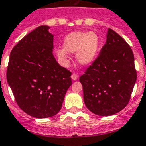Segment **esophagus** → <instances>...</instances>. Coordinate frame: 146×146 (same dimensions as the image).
Returning <instances> with one entry per match:
<instances>
[{"label": "esophagus", "instance_id": "1", "mask_svg": "<svg viewBox=\"0 0 146 146\" xmlns=\"http://www.w3.org/2000/svg\"><path fill=\"white\" fill-rule=\"evenodd\" d=\"M71 78H72V79L73 80H76L78 78V74H75V73H73V74H72V76H71Z\"/></svg>", "mask_w": 146, "mask_h": 146}]
</instances>
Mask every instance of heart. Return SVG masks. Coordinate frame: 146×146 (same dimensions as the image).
Returning a JSON list of instances; mask_svg holds the SVG:
<instances>
[{
  "instance_id": "obj_1",
  "label": "heart",
  "mask_w": 146,
  "mask_h": 146,
  "mask_svg": "<svg viewBox=\"0 0 146 146\" xmlns=\"http://www.w3.org/2000/svg\"><path fill=\"white\" fill-rule=\"evenodd\" d=\"M64 49L56 50V54L61 60H66L69 53H77L78 62L81 65L91 63L96 57L100 46L99 37L96 32L74 31L66 36L63 42Z\"/></svg>"
}]
</instances>
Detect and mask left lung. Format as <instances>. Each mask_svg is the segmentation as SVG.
Segmentation results:
<instances>
[{
  "label": "left lung",
  "mask_w": 146,
  "mask_h": 146,
  "mask_svg": "<svg viewBox=\"0 0 146 146\" xmlns=\"http://www.w3.org/2000/svg\"><path fill=\"white\" fill-rule=\"evenodd\" d=\"M137 76L132 49L109 28L99 55L79 78L86 108L104 116L121 111L131 99Z\"/></svg>",
  "instance_id": "8db88e82"
}]
</instances>
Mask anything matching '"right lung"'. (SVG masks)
Wrapping results in <instances>:
<instances>
[{
	"label": "right lung",
	"instance_id": "obj_1",
	"mask_svg": "<svg viewBox=\"0 0 146 146\" xmlns=\"http://www.w3.org/2000/svg\"><path fill=\"white\" fill-rule=\"evenodd\" d=\"M39 26L11 50L7 80L19 107L35 118L56 115L72 85V72L53 56L54 36Z\"/></svg>",
	"mask_w": 146,
	"mask_h": 146
}]
</instances>
